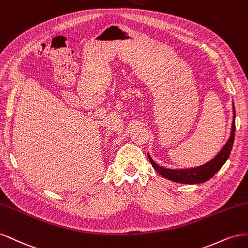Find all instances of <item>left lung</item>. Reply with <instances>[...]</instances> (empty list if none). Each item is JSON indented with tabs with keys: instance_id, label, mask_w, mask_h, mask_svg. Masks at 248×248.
<instances>
[{
	"instance_id": "left-lung-1",
	"label": "left lung",
	"mask_w": 248,
	"mask_h": 248,
	"mask_svg": "<svg viewBox=\"0 0 248 248\" xmlns=\"http://www.w3.org/2000/svg\"><path fill=\"white\" fill-rule=\"evenodd\" d=\"M234 110V121L232 123V132L229 141L226 143V145L219 151V154L215 156L210 162L206 163L203 166H200L197 168H191V169H183V170H171V169H165L163 167H159L156 165L154 159L151 158L148 155V158L150 164L153 165L155 170L157 171L163 177L178 182V183H186V185H195V183H202L208 179H210L213 175L217 173L222 165L226 163L227 159L230 156L232 147H233L234 138H235V108Z\"/></svg>"
}]
</instances>
